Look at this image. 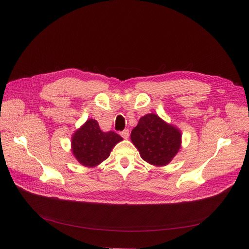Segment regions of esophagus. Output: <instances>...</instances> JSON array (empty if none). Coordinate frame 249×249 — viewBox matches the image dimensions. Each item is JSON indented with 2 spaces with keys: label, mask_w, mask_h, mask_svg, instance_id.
<instances>
[{
  "label": "esophagus",
  "mask_w": 249,
  "mask_h": 249,
  "mask_svg": "<svg viewBox=\"0 0 249 249\" xmlns=\"http://www.w3.org/2000/svg\"><path fill=\"white\" fill-rule=\"evenodd\" d=\"M121 136L124 138V139H127L129 137V130L128 129H125L123 130V131L120 133Z\"/></svg>",
  "instance_id": "34e87169"
}]
</instances>
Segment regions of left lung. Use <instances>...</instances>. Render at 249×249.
Returning a JSON list of instances; mask_svg holds the SVG:
<instances>
[{
    "label": "left lung",
    "instance_id": "8db88e82",
    "mask_svg": "<svg viewBox=\"0 0 249 249\" xmlns=\"http://www.w3.org/2000/svg\"><path fill=\"white\" fill-rule=\"evenodd\" d=\"M141 159L154 166L171 162L181 148V131L153 113L141 117L130 135Z\"/></svg>",
    "mask_w": 249,
    "mask_h": 249
}]
</instances>
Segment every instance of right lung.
<instances>
[{"mask_svg":"<svg viewBox=\"0 0 249 249\" xmlns=\"http://www.w3.org/2000/svg\"><path fill=\"white\" fill-rule=\"evenodd\" d=\"M123 138L113 131L103 132L95 119H88L71 136V153L86 167H95L106 160L114 146Z\"/></svg>","mask_w":249,"mask_h":249,"instance_id":"obj_1","label":"right lung"}]
</instances>
